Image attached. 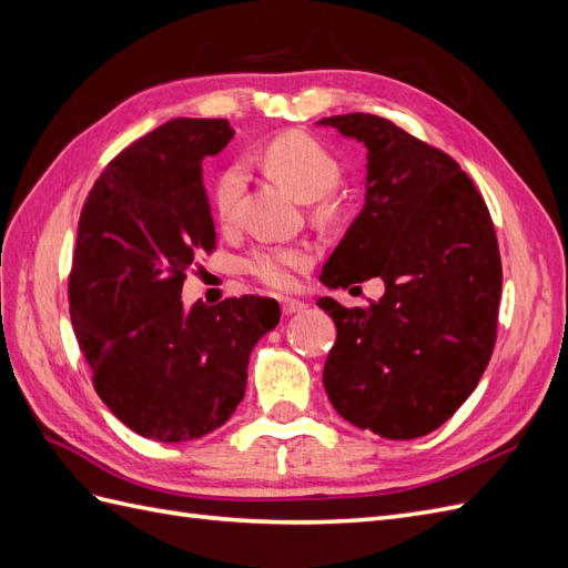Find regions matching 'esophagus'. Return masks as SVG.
<instances>
[{"instance_id":"1","label":"esophagus","mask_w":568,"mask_h":568,"mask_svg":"<svg viewBox=\"0 0 568 568\" xmlns=\"http://www.w3.org/2000/svg\"><path fill=\"white\" fill-rule=\"evenodd\" d=\"M305 303L303 301H296V298H282V313L284 315H296V313H303L305 311Z\"/></svg>"}]
</instances>
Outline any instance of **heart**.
<instances>
[{"label": "heart", "instance_id": "1", "mask_svg": "<svg viewBox=\"0 0 568 568\" xmlns=\"http://www.w3.org/2000/svg\"><path fill=\"white\" fill-rule=\"evenodd\" d=\"M261 163L274 180L282 182L301 201H324V196L334 192L341 180L338 161L317 140L303 132H286L274 136L261 151ZM244 184L246 170L242 163L227 165L215 180L213 205L217 217L225 225L236 217ZM320 213H329V205L322 203ZM305 263L307 253L303 248H274L255 251L246 261V270L263 284L284 288L291 282V272L305 267Z\"/></svg>", "mask_w": 568, "mask_h": 568}]
</instances>
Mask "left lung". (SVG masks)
<instances>
[{
    "instance_id": "left-lung-1",
    "label": "left lung",
    "mask_w": 568,
    "mask_h": 568,
    "mask_svg": "<svg viewBox=\"0 0 568 568\" xmlns=\"http://www.w3.org/2000/svg\"><path fill=\"white\" fill-rule=\"evenodd\" d=\"M317 125L367 149L365 205L320 282L386 286L367 307L317 301L336 324L326 395L382 438L426 436L474 393L495 348L503 265L490 213L448 153L390 120L348 113Z\"/></svg>"
}]
</instances>
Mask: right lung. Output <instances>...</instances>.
Instances as JSON below:
<instances>
[{
  "mask_svg": "<svg viewBox=\"0 0 568 568\" xmlns=\"http://www.w3.org/2000/svg\"><path fill=\"white\" fill-rule=\"evenodd\" d=\"M232 136L227 120H168L118 153L80 213L68 277L78 346L99 398L151 440H194L225 424L253 346L282 317L261 296L182 303L194 255L215 248L201 163Z\"/></svg>",
  "mask_w": 568,
  "mask_h": 568,
  "instance_id": "1",
  "label": "right lung"
}]
</instances>
